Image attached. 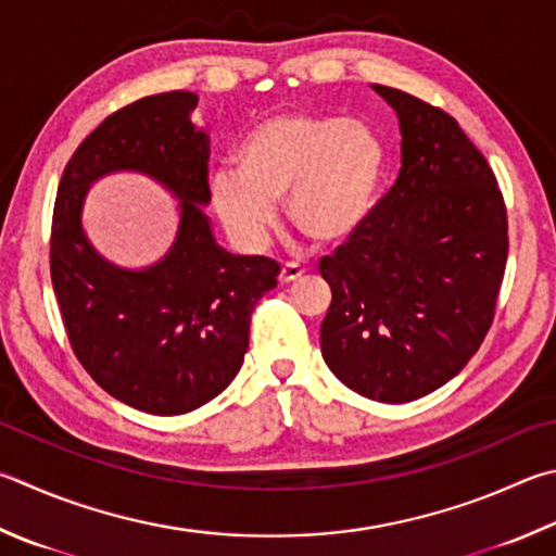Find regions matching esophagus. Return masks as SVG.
<instances>
[{"mask_svg":"<svg viewBox=\"0 0 556 556\" xmlns=\"http://www.w3.org/2000/svg\"><path fill=\"white\" fill-rule=\"evenodd\" d=\"M304 267L296 265V262H287V265H281V271H279V281L281 285H291V281H296L304 277Z\"/></svg>","mask_w":556,"mask_h":556,"instance_id":"esophagus-1","label":"esophagus"}]
</instances>
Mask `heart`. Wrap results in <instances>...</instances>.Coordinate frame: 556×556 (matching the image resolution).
<instances>
[{
	"instance_id": "obj_1",
	"label": "heart",
	"mask_w": 556,
	"mask_h": 556,
	"mask_svg": "<svg viewBox=\"0 0 556 556\" xmlns=\"http://www.w3.org/2000/svg\"><path fill=\"white\" fill-rule=\"evenodd\" d=\"M383 177V148L367 126L342 116L277 114L236 150V169L208 179L211 204L240 243L257 245L275 226V204L301 236L338 245L365 224Z\"/></svg>"
}]
</instances>
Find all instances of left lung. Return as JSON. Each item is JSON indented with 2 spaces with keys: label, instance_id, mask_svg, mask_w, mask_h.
Returning a JSON list of instances; mask_svg holds the SVG:
<instances>
[{
  "label": "left lung",
  "instance_id": "obj_1",
  "mask_svg": "<svg viewBox=\"0 0 556 556\" xmlns=\"http://www.w3.org/2000/svg\"><path fill=\"white\" fill-rule=\"evenodd\" d=\"M396 109L401 173L320 257L332 291L320 352L348 389L406 403L457 377L496 316L508 214L486 157L447 111L375 85Z\"/></svg>",
  "mask_w": 556,
  "mask_h": 556
}]
</instances>
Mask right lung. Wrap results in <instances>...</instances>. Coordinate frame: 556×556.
Wrapping results in <instances>:
<instances>
[{"label": "right lung", "mask_w": 556, "mask_h": 556, "mask_svg": "<svg viewBox=\"0 0 556 556\" xmlns=\"http://www.w3.org/2000/svg\"><path fill=\"white\" fill-rule=\"evenodd\" d=\"M197 102L165 92L106 116L65 165L50 226V279L75 357L111 396L155 416L204 406L236 379L252 311L279 275L275 260L216 245L201 211L208 136L189 118ZM116 168L146 172L182 201L176 245L140 273L99 258L78 224L88 185Z\"/></svg>", "instance_id": "add662e5"}]
</instances>
